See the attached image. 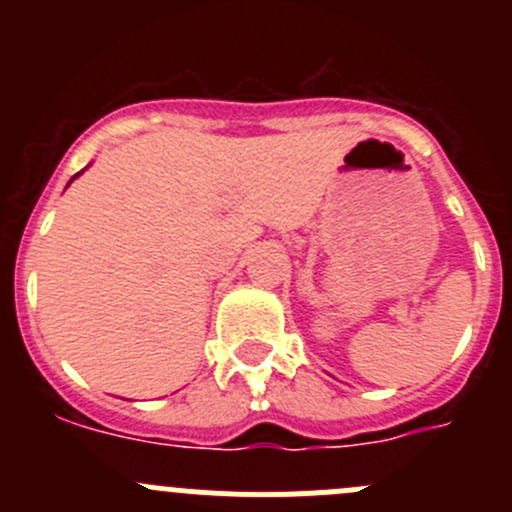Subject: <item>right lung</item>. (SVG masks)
Listing matches in <instances>:
<instances>
[{
	"label": "right lung",
	"instance_id": "1",
	"mask_svg": "<svg viewBox=\"0 0 512 512\" xmlns=\"http://www.w3.org/2000/svg\"><path fill=\"white\" fill-rule=\"evenodd\" d=\"M84 170H86V168H84ZM84 170H81V173H84ZM81 173H76V175H74V178H71V180H76V178H79V175H81ZM71 180H69V183H71Z\"/></svg>",
	"mask_w": 512,
	"mask_h": 512
}]
</instances>
